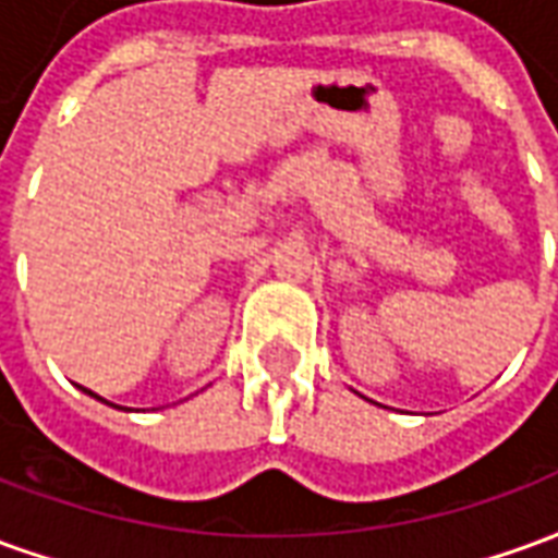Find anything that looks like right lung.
<instances>
[{"instance_id":"1","label":"right lung","mask_w":558,"mask_h":558,"mask_svg":"<svg viewBox=\"0 0 558 558\" xmlns=\"http://www.w3.org/2000/svg\"><path fill=\"white\" fill-rule=\"evenodd\" d=\"M89 395H92V391H89Z\"/></svg>"}]
</instances>
